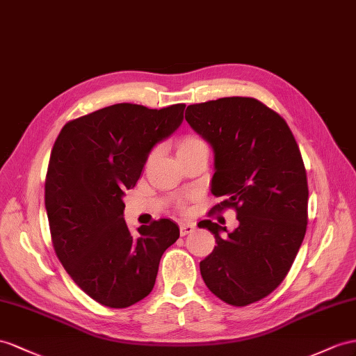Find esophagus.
<instances>
[{"label":"esophagus","mask_w":356,"mask_h":356,"mask_svg":"<svg viewBox=\"0 0 356 356\" xmlns=\"http://www.w3.org/2000/svg\"><path fill=\"white\" fill-rule=\"evenodd\" d=\"M179 229H180L181 236H186V234L193 233L195 230V224L194 222H180Z\"/></svg>","instance_id":"obj_1"}]
</instances>
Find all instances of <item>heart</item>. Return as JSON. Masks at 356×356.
Returning a JSON list of instances; mask_svg holds the SVG:
<instances>
[{"label":"heart","mask_w":356,"mask_h":356,"mask_svg":"<svg viewBox=\"0 0 356 356\" xmlns=\"http://www.w3.org/2000/svg\"><path fill=\"white\" fill-rule=\"evenodd\" d=\"M198 147H206V144L202 138H198L197 135L194 134H188V135H184L180 138L179 144H177V154L179 153H185V152H191L194 149H198ZM154 156V153L150 154V159Z\"/></svg>","instance_id":"b5f03b06"}]
</instances>
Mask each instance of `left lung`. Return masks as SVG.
Returning <instances> with one entry per match:
<instances>
[{"instance_id":"8db88e82","label":"left lung","mask_w":356,"mask_h":356,"mask_svg":"<svg viewBox=\"0 0 356 356\" xmlns=\"http://www.w3.org/2000/svg\"><path fill=\"white\" fill-rule=\"evenodd\" d=\"M185 118L215 152L212 194L224 200L209 215L234 209L239 221L227 238L225 227L198 222L216 241L200 272L225 304L257 302L286 278L307 232L308 184L298 143L284 118L254 97L189 105Z\"/></svg>"}]
</instances>
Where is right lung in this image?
<instances>
[{
	"mask_svg": "<svg viewBox=\"0 0 356 356\" xmlns=\"http://www.w3.org/2000/svg\"><path fill=\"white\" fill-rule=\"evenodd\" d=\"M185 106L115 104L67 122L54 143L44 180L54 250L76 286L105 307L126 308L147 296L163 251L179 239L167 218L134 236L122 197L153 145L180 126Z\"/></svg>",
	"mask_w": 356,
	"mask_h": 356,
	"instance_id": "obj_1",
	"label": "right lung"
}]
</instances>
